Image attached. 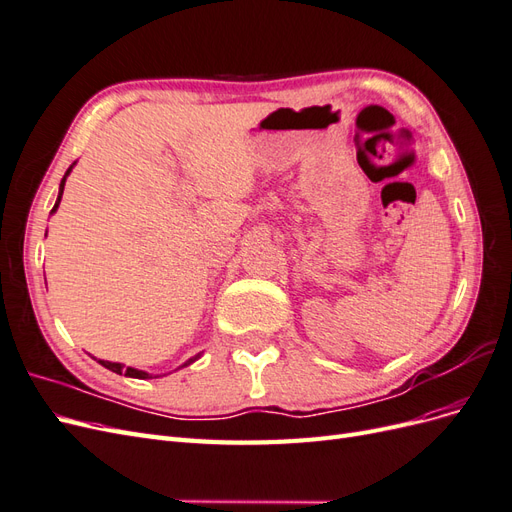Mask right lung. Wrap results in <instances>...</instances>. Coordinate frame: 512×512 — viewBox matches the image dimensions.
<instances>
[{
    "mask_svg": "<svg viewBox=\"0 0 512 512\" xmlns=\"http://www.w3.org/2000/svg\"><path fill=\"white\" fill-rule=\"evenodd\" d=\"M70 170H72V166L66 170V175H64V179H61V183H59V196H57V203H55V207H53V211L51 213H55L57 211V207H59V200H61V194H64V185H66V179H68V175H70ZM198 359V356H194V359H190L188 363H183L181 367H185V365H190V363H194ZM102 367H106V369H111V371H115V374H123V376H130V378H141V380H145V378H151L147 371H141V369H134V367H126L123 363H111V361H98Z\"/></svg>",
    "mask_w": 512,
    "mask_h": 512,
    "instance_id": "right-lung-1",
    "label": "right lung"
}]
</instances>
